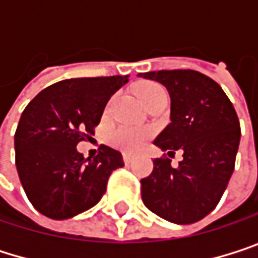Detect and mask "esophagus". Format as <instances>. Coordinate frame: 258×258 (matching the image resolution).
I'll return each mask as SVG.
<instances>
[{"label": "esophagus", "instance_id": "obj_1", "mask_svg": "<svg viewBox=\"0 0 258 258\" xmlns=\"http://www.w3.org/2000/svg\"><path fill=\"white\" fill-rule=\"evenodd\" d=\"M122 158H124V163H125V164H130V163L133 161V157H131L130 154H124Z\"/></svg>", "mask_w": 258, "mask_h": 258}]
</instances>
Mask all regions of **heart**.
Segmentation results:
<instances>
[{"mask_svg": "<svg viewBox=\"0 0 258 258\" xmlns=\"http://www.w3.org/2000/svg\"><path fill=\"white\" fill-rule=\"evenodd\" d=\"M136 92H137V97L140 98V101L143 104H146L149 100L155 98L160 94H164L166 91L161 85H158L155 82H145L136 88ZM149 136H151V131L148 128L121 125L110 133L109 142L112 146H115L116 149H119L122 152L134 154L143 146V143L146 142V139Z\"/></svg>", "mask_w": 258, "mask_h": 258, "instance_id": "heart-1", "label": "heart"}]
</instances>
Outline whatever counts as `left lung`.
Returning <instances> with one entry per match:
<instances>
[{
    "instance_id": "1",
    "label": "left lung",
    "mask_w": 258,
    "mask_h": 258,
    "mask_svg": "<svg viewBox=\"0 0 258 258\" xmlns=\"http://www.w3.org/2000/svg\"><path fill=\"white\" fill-rule=\"evenodd\" d=\"M157 80L170 95V124L154 140L167 155L182 152L178 167L155 158L154 170L140 180L145 206L158 217L191 224L211 214L227 188L240 140L232 101L221 86L194 70L139 73Z\"/></svg>"
}]
</instances>
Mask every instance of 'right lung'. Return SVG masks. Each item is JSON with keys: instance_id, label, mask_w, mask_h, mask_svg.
Segmentation results:
<instances>
[{"instance_id": "add662e5", "label": "right lung", "mask_w": 258, "mask_h": 258, "mask_svg": "<svg viewBox=\"0 0 258 258\" xmlns=\"http://www.w3.org/2000/svg\"><path fill=\"white\" fill-rule=\"evenodd\" d=\"M128 76L61 80L25 107L15 134L16 169L32 206L52 220H67L95 206L121 152L101 145L83 158L78 143L94 134L109 98Z\"/></svg>"}]
</instances>
